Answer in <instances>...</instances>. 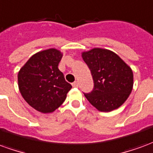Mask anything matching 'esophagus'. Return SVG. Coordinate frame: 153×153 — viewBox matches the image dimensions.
<instances>
[{"instance_id":"obj_1","label":"esophagus","mask_w":153,"mask_h":153,"mask_svg":"<svg viewBox=\"0 0 153 153\" xmlns=\"http://www.w3.org/2000/svg\"><path fill=\"white\" fill-rule=\"evenodd\" d=\"M72 86L74 87V88H78V87H79V82H78V81L74 82V83H72Z\"/></svg>"}]
</instances>
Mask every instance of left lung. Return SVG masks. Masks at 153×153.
Listing matches in <instances>:
<instances>
[{
	"mask_svg": "<svg viewBox=\"0 0 153 153\" xmlns=\"http://www.w3.org/2000/svg\"><path fill=\"white\" fill-rule=\"evenodd\" d=\"M93 76L91 93L84 96L100 111L117 109L131 93L134 75L131 68L111 51L93 48L82 53Z\"/></svg>",
	"mask_w": 153,
	"mask_h": 153,
	"instance_id": "obj_1",
	"label": "left lung"
}]
</instances>
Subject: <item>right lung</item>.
Wrapping results in <instances>:
<instances>
[{"instance_id": "right-lung-1", "label": "right lung", "mask_w": 153, "mask_h": 153, "mask_svg": "<svg viewBox=\"0 0 153 153\" xmlns=\"http://www.w3.org/2000/svg\"><path fill=\"white\" fill-rule=\"evenodd\" d=\"M62 58L60 51L51 48L32 56L18 74L22 97L28 105L42 113H51L65 102L71 89L58 69Z\"/></svg>"}]
</instances>
